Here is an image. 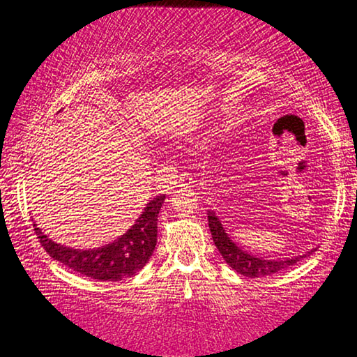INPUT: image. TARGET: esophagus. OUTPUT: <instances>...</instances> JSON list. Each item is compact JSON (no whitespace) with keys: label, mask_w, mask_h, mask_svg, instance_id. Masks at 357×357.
<instances>
[{"label":"esophagus","mask_w":357,"mask_h":357,"mask_svg":"<svg viewBox=\"0 0 357 357\" xmlns=\"http://www.w3.org/2000/svg\"><path fill=\"white\" fill-rule=\"evenodd\" d=\"M192 184H194V179H192V176H190V174H188V173L181 174V176L176 179V185H178V188L188 189V188H192Z\"/></svg>","instance_id":"esophagus-1"}]
</instances>
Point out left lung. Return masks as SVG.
<instances>
[{"instance_id":"8db88e82","label":"left lung","mask_w":357,"mask_h":357,"mask_svg":"<svg viewBox=\"0 0 357 357\" xmlns=\"http://www.w3.org/2000/svg\"><path fill=\"white\" fill-rule=\"evenodd\" d=\"M208 228L210 233H212L213 243L217 245L218 252L222 254L231 268L236 270V272L244 275V277L249 278H260V277H268V275H273L280 272V270H284L294 265L299 260H303L317 250V248L309 249L307 252L301 255H293V257H278V259H267L260 257V255H254L239 248L238 244L234 243L233 239L229 238L227 229L223 228L222 222L215 213V210H208Z\"/></svg>"}]
</instances>
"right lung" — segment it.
<instances>
[{"instance_id":"obj_1","label":"right lung","mask_w":357,"mask_h":357,"mask_svg":"<svg viewBox=\"0 0 357 357\" xmlns=\"http://www.w3.org/2000/svg\"><path fill=\"white\" fill-rule=\"evenodd\" d=\"M165 194L157 195L144 207L135 223L113 243L93 249H74L54 243L33 225L43 249L73 272L93 280L119 281L132 277L145 267L157 245V220Z\"/></svg>"}]
</instances>
